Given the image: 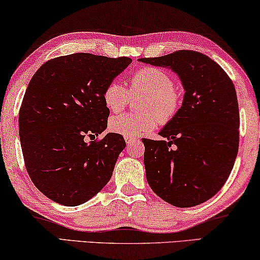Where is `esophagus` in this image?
I'll return each mask as SVG.
<instances>
[{"label":"esophagus","instance_id":"34e87169","mask_svg":"<svg viewBox=\"0 0 260 260\" xmlns=\"http://www.w3.org/2000/svg\"><path fill=\"white\" fill-rule=\"evenodd\" d=\"M125 140H126V144L127 145H131L132 142L135 141V138H133V137H125Z\"/></svg>","mask_w":260,"mask_h":260}]
</instances>
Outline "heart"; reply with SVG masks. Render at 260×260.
I'll return each mask as SVG.
<instances>
[{
	"instance_id": "b5f03b06",
	"label": "heart",
	"mask_w": 260,
	"mask_h": 260,
	"mask_svg": "<svg viewBox=\"0 0 260 260\" xmlns=\"http://www.w3.org/2000/svg\"><path fill=\"white\" fill-rule=\"evenodd\" d=\"M131 92L147 95L140 106L141 113H125L109 120V129L123 137H138L152 131L160 122H167L180 108V95L170 74L158 68H141L132 76ZM127 87L113 80L105 87L102 100L111 112H121L129 102Z\"/></svg>"
}]
</instances>
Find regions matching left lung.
Instances as JSON below:
<instances>
[{
    "instance_id": "1",
    "label": "left lung",
    "mask_w": 260,
    "mask_h": 260,
    "mask_svg": "<svg viewBox=\"0 0 260 260\" xmlns=\"http://www.w3.org/2000/svg\"><path fill=\"white\" fill-rule=\"evenodd\" d=\"M139 61L171 69L185 90L181 107L159 132L167 141L142 139L148 185L173 206L203 204L224 186L238 153L233 82L217 62L194 50Z\"/></svg>"
}]
</instances>
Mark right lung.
Returning <instances> with one entry per match:
<instances>
[{"mask_svg":"<svg viewBox=\"0 0 260 260\" xmlns=\"http://www.w3.org/2000/svg\"><path fill=\"white\" fill-rule=\"evenodd\" d=\"M131 62L76 53L47 61L31 78L20 108V141L29 177L47 198L78 206L109 181L126 147L123 137H85L107 128L102 93Z\"/></svg>","mask_w":260,"mask_h":260,"instance_id":"1","label":"right lung"}]
</instances>
